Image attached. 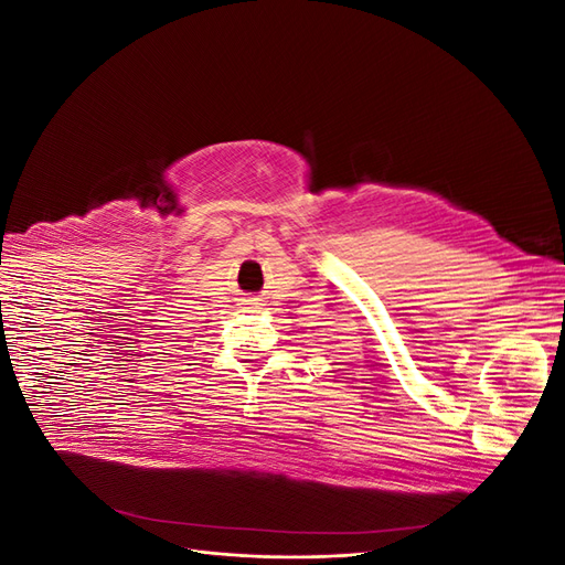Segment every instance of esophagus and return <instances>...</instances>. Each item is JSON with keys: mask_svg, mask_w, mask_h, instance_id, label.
<instances>
[{"mask_svg": "<svg viewBox=\"0 0 565 565\" xmlns=\"http://www.w3.org/2000/svg\"><path fill=\"white\" fill-rule=\"evenodd\" d=\"M264 301L259 299V297H247V299H243V311L245 313H259L262 309H264Z\"/></svg>", "mask_w": 565, "mask_h": 565, "instance_id": "esophagus-1", "label": "esophagus"}]
</instances>
